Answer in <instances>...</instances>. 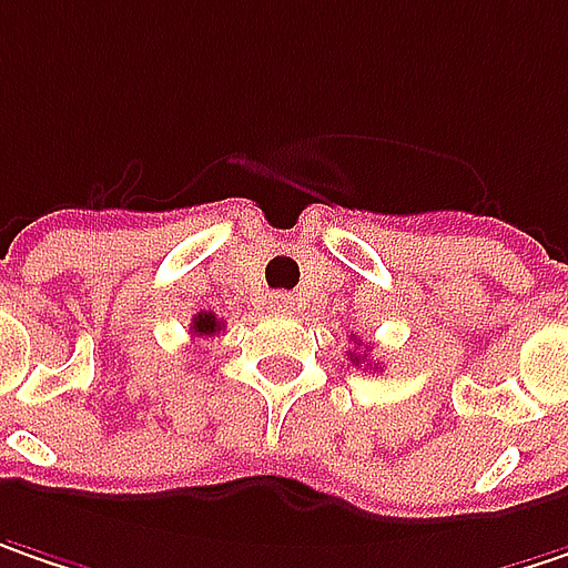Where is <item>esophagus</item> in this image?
I'll use <instances>...</instances> for the list:
<instances>
[{
  "label": "esophagus",
  "mask_w": 568,
  "mask_h": 568,
  "mask_svg": "<svg viewBox=\"0 0 568 568\" xmlns=\"http://www.w3.org/2000/svg\"><path fill=\"white\" fill-rule=\"evenodd\" d=\"M270 308H273L276 315H295V295H288V292H273V295H270Z\"/></svg>",
  "instance_id": "obj_1"
}]
</instances>
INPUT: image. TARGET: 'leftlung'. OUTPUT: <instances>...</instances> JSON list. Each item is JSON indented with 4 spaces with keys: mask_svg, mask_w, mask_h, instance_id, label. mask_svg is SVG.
<instances>
[{
    "mask_svg": "<svg viewBox=\"0 0 568 568\" xmlns=\"http://www.w3.org/2000/svg\"><path fill=\"white\" fill-rule=\"evenodd\" d=\"M363 353H366V351H363ZM351 359L356 363V366H359V356H356V353H351Z\"/></svg>",
    "mask_w": 568,
    "mask_h": 568,
    "instance_id": "8db88e82",
    "label": "left lung"
}]
</instances>
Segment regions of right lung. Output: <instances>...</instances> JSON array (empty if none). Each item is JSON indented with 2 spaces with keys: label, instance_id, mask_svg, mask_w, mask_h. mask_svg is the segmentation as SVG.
Here are the masks:
<instances>
[{
  "label": "right lung",
  "instance_id": "obj_1",
  "mask_svg": "<svg viewBox=\"0 0 568 568\" xmlns=\"http://www.w3.org/2000/svg\"><path fill=\"white\" fill-rule=\"evenodd\" d=\"M224 321H217L215 312H199L192 317V334L195 337H212V334H221Z\"/></svg>",
  "mask_w": 568,
  "mask_h": 568
}]
</instances>
